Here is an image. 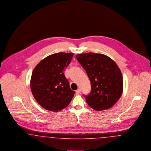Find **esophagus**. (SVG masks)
<instances>
[{
    "mask_svg": "<svg viewBox=\"0 0 151 151\" xmlns=\"http://www.w3.org/2000/svg\"><path fill=\"white\" fill-rule=\"evenodd\" d=\"M76 93L78 94H79L81 93V89H80V88H78V89H77V90H76Z\"/></svg>",
    "mask_w": 151,
    "mask_h": 151,
    "instance_id": "1",
    "label": "esophagus"
}]
</instances>
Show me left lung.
I'll list each match as a JSON object with an SVG mask.
<instances>
[{
    "label": "left lung",
    "instance_id": "left-lung-1",
    "mask_svg": "<svg viewBox=\"0 0 151 151\" xmlns=\"http://www.w3.org/2000/svg\"><path fill=\"white\" fill-rule=\"evenodd\" d=\"M76 57L91 82V91L85 96L88 106L96 111L111 108L123 93V79L118 66L103 54L90 52L77 55Z\"/></svg>",
    "mask_w": 151,
    "mask_h": 151
}]
</instances>
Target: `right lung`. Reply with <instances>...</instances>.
I'll return each mask as SVG.
<instances>
[{
	"mask_svg": "<svg viewBox=\"0 0 151 151\" xmlns=\"http://www.w3.org/2000/svg\"><path fill=\"white\" fill-rule=\"evenodd\" d=\"M73 53L60 52L42 60L32 72L30 87L37 102L49 111L58 112L70 103L75 91L71 90L64 70Z\"/></svg>",
	"mask_w": 151,
	"mask_h": 151,
	"instance_id": "right-lung-1",
	"label": "right lung"
}]
</instances>
